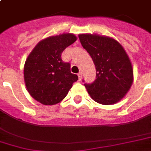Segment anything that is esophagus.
<instances>
[{
    "label": "esophagus",
    "instance_id": "34e87169",
    "mask_svg": "<svg viewBox=\"0 0 151 151\" xmlns=\"http://www.w3.org/2000/svg\"><path fill=\"white\" fill-rule=\"evenodd\" d=\"M78 76L79 80L81 81V80H82V78H83V73H81V72L78 73Z\"/></svg>",
    "mask_w": 151,
    "mask_h": 151
}]
</instances>
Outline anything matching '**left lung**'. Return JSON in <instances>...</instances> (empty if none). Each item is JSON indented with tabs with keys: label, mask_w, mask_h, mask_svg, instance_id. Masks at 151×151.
I'll return each instance as SVG.
<instances>
[{
	"label": "left lung",
	"mask_w": 151,
	"mask_h": 151,
	"mask_svg": "<svg viewBox=\"0 0 151 151\" xmlns=\"http://www.w3.org/2000/svg\"><path fill=\"white\" fill-rule=\"evenodd\" d=\"M80 42L89 53L96 69V78L84 85L92 100L113 105L124 97L133 81V69L120 43L105 36L79 34Z\"/></svg>",
	"instance_id": "left-lung-1"
}]
</instances>
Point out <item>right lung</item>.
Masks as SVG:
<instances>
[{
    "mask_svg": "<svg viewBox=\"0 0 151 151\" xmlns=\"http://www.w3.org/2000/svg\"><path fill=\"white\" fill-rule=\"evenodd\" d=\"M76 40L72 33L49 37L29 54L24 65V82L36 101L45 105L60 103L78 79L70 71V64L61 59L64 50Z\"/></svg>",
    "mask_w": 151,
    "mask_h": 151,
    "instance_id": "add662e5",
    "label": "right lung"
}]
</instances>
